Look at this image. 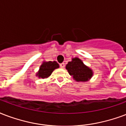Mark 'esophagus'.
Returning <instances> with one entry per match:
<instances>
[{
    "label": "esophagus",
    "mask_w": 126,
    "mask_h": 126,
    "mask_svg": "<svg viewBox=\"0 0 126 126\" xmlns=\"http://www.w3.org/2000/svg\"><path fill=\"white\" fill-rule=\"evenodd\" d=\"M60 67H62V68H63V67H65V63H61V64H60Z\"/></svg>",
    "instance_id": "obj_1"
}]
</instances>
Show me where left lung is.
<instances>
[{
    "instance_id": "1",
    "label": "left lung",
    "mask_w": 126,
    "mask_h": 126,
    "mask_svg": "<svg viewBox=\"0 0 126 126\" xmlns=\"http://www.w3.org/2000/svg\"><path fill=\"white\" fill-rule=\"evenodd\" d=\"M66 69L77 82L89 81L93 76V71L78 57L73 58L66 65Z\"/></svg>"
}]
</instances>
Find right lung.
<instances>
[{
  "label": "right lung",
  "mask_w": 126,
  "mask_h": 126,
  "mask_svg": "<svg viewBox=\"0 0 126 126\" xmlns=\"http://www.w3.org/2000/svg\"><path fill=\"white\" fill-rule=\"evenodd\" d=\"M59 67V65L56 61H44L40 65V69L36 73L35 75L38 78H48L55 69Z\"/></svg>",
  "instance_id": "1"
}]
</instances>
